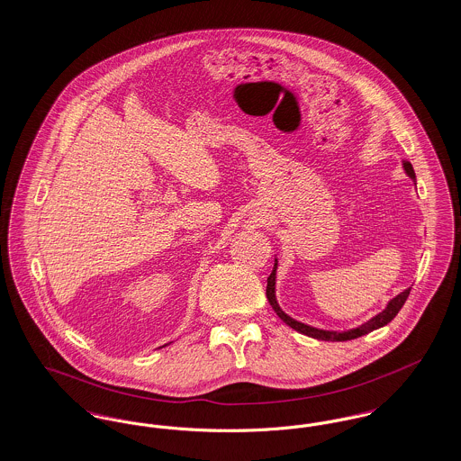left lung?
<instances>
[{"instance_id": "left-lung-1", "label": "left lung", "mask_w": 461, "mask_h": 461, "mask_svg": "<svg viewBox=\"0 0 461 461\" xmlns=\"http://www.w3.org/2000/svg\"><path fill=\"white\" fill-rule=\"evenodd\" d=\"M404 169L408 176L411 179H415V171H413V166L410 162H404ZM275 278H276V261H275V267L271 271V275L267 276V286H266V297L269 301L271 307L275 309V312L285 321L288 327H292L301 333H304L307 337H312V339H318V340H329V342H344V340H352V339H357L361 335H366L373 330L380 329L387 323H391L395 318V314L401 311V307L404 306L411 288H406L404 292H401L399 295H395L394 299L389 303V306L385 307L380 314H376L375 318H372L368 323L361 325L359 329L349 330V331H329V330H318L312 329V327H307L304 323H299L295 320H292L290 316H286L285 312L280 309L278 303H276V297H275Z\"/></svg>"}]
</instances>
